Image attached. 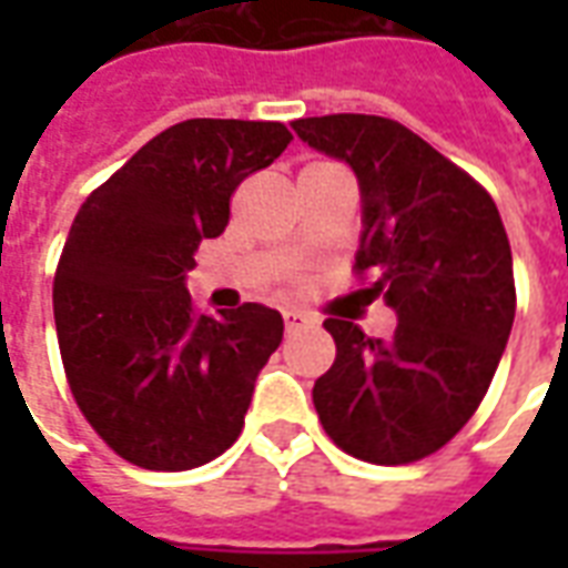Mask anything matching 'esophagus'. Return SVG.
<instances>
[{
  "instance_id": "obj_1",
  "label": "esophagus",
  "mask_w": 568,
  "mask_h": 568,
  "mask_svg": "<svg viewBox=\"0 0 568 568\" xmlns=\"http://www.w3.org/2000/svg\"><path fill=\"white\" fill-rule=\"evenodd\" d=\"M283 320L285 332H304V328H313V325H316V320H313L310 313H304V310H285Z\"/></svg>"
}]
</instances>
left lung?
Listing matches in <instances>:
<instances>
[{
  "mask_svg": "<svg viewBox=\"0 0 568 568\" xmlns=\"http://www.w3.org/2000/svg\"><path fill=\"white\" fill-rule=\"evenodd\" d=\"M310 149L344 161L362 194L356 271L395 310L393 337L325 320L337 358L313 405L356 459L417 463L444 447L487 395L514 325V267L499 210L414 130L381 115L292 121Z\"/></svg>",
  "mask_w": 568,
  "mask_h": 568,
  "instance_id": "1",
  "label": "left lung"
}]
</instances>
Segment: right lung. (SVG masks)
<instances>
[{
    "label": "right lung",
    "instance_id": "add662e5",
    "mask_svg": "<svg viewBox=\"0 0 568 568\" xmlns=\"http://www.w3.org/2000/svg\"><path fill=\"white\" fill-rule=\"evenodd\" d=\"M288 142L280 121L191 118L81 203L54 276L57 341L81 414L128 463L187 471L240 438L283 316L264 304L197 316L185 280L236 185Z\"/></svg>",
    "mask_w": 568,
    "mask_h": 568
}]
</instances>
